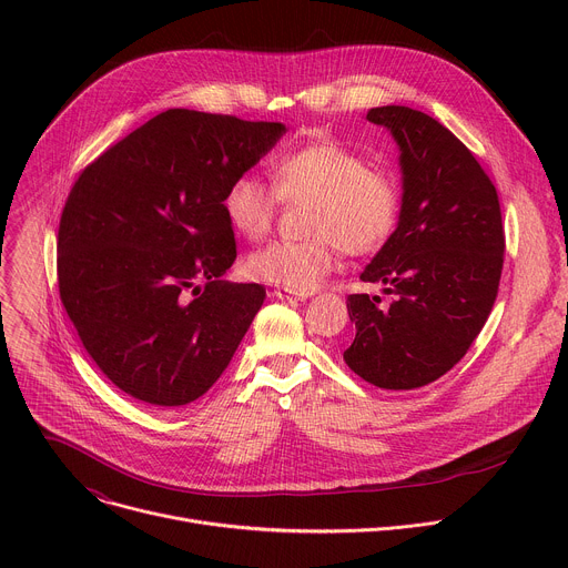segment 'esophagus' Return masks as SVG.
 Instances as JSON below:
<instances>
[{"mask_svg":"<svg viewBox=\"0 0 568 568\" xmlns=\"http://www.w3.org/2000/svg\"><path fill=\"white\" fill-rule=\"evenodd\" d=\"M272 296H276V298H287V301H305L307 296H312L310 292H294V290H287V287H274V292H272Z\"/></svg>","mask_w":568,"mask_h":568,"instance_id":"obj_1","label":"esophagus"}]
</instances>
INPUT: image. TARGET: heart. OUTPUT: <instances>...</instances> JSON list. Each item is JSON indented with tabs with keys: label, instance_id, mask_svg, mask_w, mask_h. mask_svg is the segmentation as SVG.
I'll use <instances>...</instances> for the list:
<instances>
[{
	"label": "heart",
	"instance_id": "1",
	"mask_svg": "<svg viewBox=\"0 0 568 568\" xmlns=\"http://www.w3.org/2000/svg\"><path fill=\"white\" fill-rule=\"evenodd\" d=\"M272 184L254 175L235 178L222 200L235 233L263 237L278 202H310L307 240H276L254 252L250 274L294 292H312L335 265L339 247L368 254L395 229L399 195L393 180L368 169L366 159L333 139H321L281 154L272 164Z\"/></svg>",
	"mask_w": 568,
	"mask_h": 568
}]
</instances>
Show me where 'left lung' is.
<instances>
[{"label":"left lung","mask_w":568,"mask_h":568,"mask_svg":"<svg viewBox=\"0 0 568 568\" xmlns=\"http://www.w3.org/2000/svg\"><path fill=\"white\" fill-rule=\"evenodd\" d=\"M366 119L399 150L397 226L362 272L395 301L351 294L355 339L344 351L373 386L412 390L445 375L467 353L497 298L504 267L499 195L474 154L425 112L384 105Z\"/></svg>","instance_id":"obj_1"}]
</instances>
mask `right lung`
<instances>
[{"mask_svg": "<svg viewBox=\"0 0 568 568\" xmlns=\"http://www.w3.org/2000/svg\"><path fill=\"white\" fill-rule=\"evenodd\" d=\"M285 132L178 108L73 184L58 229L60 298L90 357L134 399H197L250 331L265 287L222 281L235 261L222 200Z\"/></svg>", "mask_w": 568, "mask_h": 568, "instance_id": "right-lung-1", "label": "right lung"}]
</instances>
